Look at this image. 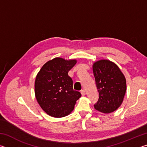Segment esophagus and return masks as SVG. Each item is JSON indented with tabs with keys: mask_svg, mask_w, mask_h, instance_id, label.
Instances as JSON below:
<instances>
[{
	"mask_svg": "<svg viewBox=\"0 0 147 147\" xmlns=\"http://www.w3.org/2000/svg\"><path fill=\"white\" fill-rule=\"evenodd\" d=\"M80 93H81L82 95V96H84V95H85V94H86V93H85V90H84V89H82V90H81Z\"/></svg>",
	"mask_w": 147,
	"mask_h": 147,
	"instance_id": "1",
	"label": "esophagus"
}]
</instances>
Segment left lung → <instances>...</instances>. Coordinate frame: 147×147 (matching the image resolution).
Returning <instances> with one entry per match:
<instances>
[{
  "instance_id": "left-lung-1",
  "label": "left lung",
  "mask_w": 147,
  "mask_h": 147,
  "mask_svg": "<svg viewBox=\"0 0 147 147\" xmlns=\"http://www.w3.org/2000/svg\"><path fill=\"white\" fill-rule=\"evenodd\" d=\"M93 71L99 96L94 108L103 113H112L123 102L126 91L125 76L119 67L108 59L94 62Z\"/></svg>"
}]
</instances>
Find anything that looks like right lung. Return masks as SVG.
<instances>
[{"instance_id": "right-lung-1", "label": "right lung", "mask_w": 147, "mask_h": 147, "mask_svg": "<svg viewBox=\"0 0 147 147\" xmlns=\"http://www.w3.org/2000/svg\"><path fill=\"white\" fill-rule=\"evenodd\" d=\"M77 60L55 58L45 63L35 80V96L42 109L53 117H63L70 114L80 92L74 91L69 71Z\"/></svg>"}]
</instances>
